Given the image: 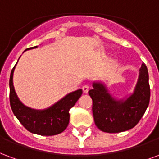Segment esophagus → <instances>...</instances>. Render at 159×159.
I'll use <instances>...</instances> for the list:
<instances>
[{"label":"esophagus","mask_w":159,"mask_h":159,"mask_svg":"<svg viewBox=\"0 0 159 159\" xmlns=\"http://www.w3.org/2000/svg\"><path fill=\"white\" fill-rule=\"evenodd\" d=\"M82 89H83V93H89V86H87V85H84L83 88H82Z\"/></svg>","instance_id":"esophagus-1"}]
</instances>
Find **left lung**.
Listing matches in <instances>:
<instances>
[{
	"label": "left lung",
	"mask_w": 159,
	"mask_h": 159,
	"mask_svg": "<svg viewBox=\"0 0 159 159\" xmlns=\"http://www.w3.org/2000/svg\"><path fill=\"white\" fill-rule=\"evenodd\" d=\"M148 71L145 64L139 69L133 92L125 97L111 93L105 83L93 82L89 93L93 99V114L96 126L108 133H118L133 128L141 120L150 100Z\"/></svg>",
	"instance_id": "left-lung-1"
}]
</instances>
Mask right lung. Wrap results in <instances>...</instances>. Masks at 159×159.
I'll use <instances>...</instances> for the list:
<instances>
[{
  "instance_id": "add662e5",
  "label": "right lung",
  "mask_w": 159,
  "mask_h": 159,
  "mask_svg": "<svg viewBox=\"0 0 159 159\" xmlns=\"http://www.w3.org/2000/svg\"><path fill=\"white\" fill-rule=\"evenodd\" d=\"M35 48H37V46L29 48L25 51ZM17 64L11 71L9 81L10 104L14 116L32 133L41 136H54L61 133L69 124V110L83 94V90L77 89L76 91L69 93L46 109H32L22 103L14 89L13 73Z\"/></svg>"
}]
</instances>
